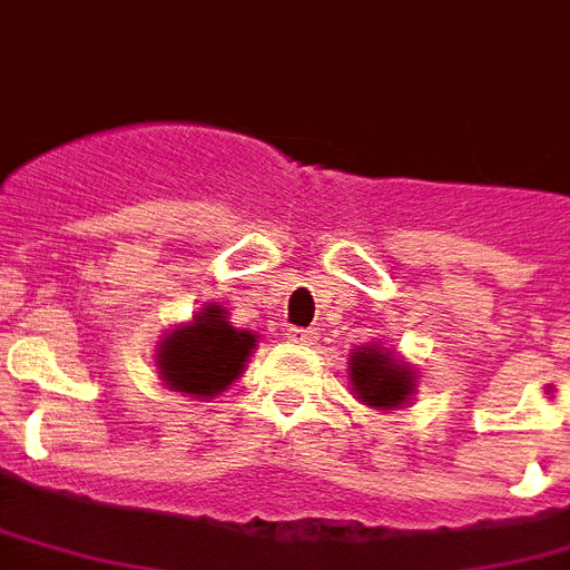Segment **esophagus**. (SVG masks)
<instances>
[{
	"label": "esophagus",
	"instance_id": "34e87169",
	"mask_svg": "<svg viewBox=\"0 0 570 570\" xmlns=\"http://www.w3.org/2000/svg\"><path fill=\"white\" fill-rule=\"evenodd\" d=\"M293 343H302V346H311V343L316 341V332L314 328H289V334H286Z\"/></svg>",
	"mask_w": 570,
	"mask_h": 570
}]
</instances>
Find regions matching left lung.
Segmentation results:
<instances>
[{"instance_id": "obj_1", "label": "left lung", "mask_w": 570, "mask_h": 570, "mask_svg": "<svg viewBox=\"0 0 570 570\" xmlns=\"http://www.w3.org/2000/svg\"><path fill=\"white\" fill-rule=\"evenodd\" d=\"M415 367L403 362L380 341L355 346L350 353V385L353 394L371 410H403L415 397Z\"/></svg>"}]
</instances>
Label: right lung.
Masks as SVG:
<instances>
[{
	"label": "right lung",
	"instance_id": "obj_1",
	"mask_svg": "<svg viewBox=\"0 0 570 570\" xmlns=\"http://www.w3.org/2000/svg\"><path fill=\"white\" fill-rule=\"evenodd\" d=\"M256 334L236 328L217 302H206L188 323L164 332L155 346V367L167 389L212 401L245 373Z\"/></svg>",
	"mask_w": 570,
	"mask_h": 570
}]
</instances>
